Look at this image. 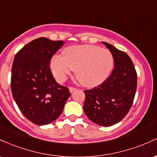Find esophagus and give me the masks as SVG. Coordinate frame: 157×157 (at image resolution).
Returning <instances> with one entry per match:
<instances>
[{"label":"esophagus","mask_w":157,"mask_h":157,"mask_svg":"<svg viewBox=\"0 0 157 157\" xmlns=\"http://www.w3.org/2000/svg\"><path fill=\"white\" fill-rule=\"evenodd\" d=\"M76 90H77L76 88H74V87H70V88H69V91H70V92H71V93H73L74 91H76Z\"/></svg>","instance_id":"34e87169"}]
</instances>
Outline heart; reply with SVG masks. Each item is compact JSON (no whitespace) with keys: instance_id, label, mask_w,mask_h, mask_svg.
<instances>
[{"instance_id":"obj_1","label":"heart","mask_w":157,"mask_h":157,"mask_svg":"<svg viewBox=\"0 0 157 157\" xmlns=\"http://www.w3.org/2000/svg\"><path fill=\"white\" fill-rule=\"evenodd\" d=\"M63 57L54 55L50 68L56 80L63 82L71 70L80 82L94 87L103 82L112 71L113 55L109 49L94 45H76L64 48Z\"/></svg>"}]
</instances>
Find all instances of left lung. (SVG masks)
<instances>
[{
	"label": "left lung",
	"mask_w": 157,
	"mask_h": 157,
	"mask_svg": "<svg viewBox=\"0 0 157 157\" xmlns=\"http://www.w3.org/2000/svg\"><path fill=\"white\" fill-rule=\"evenodd\" d=\"M114 60L112 73L103 82L84 91V112L91 121L101 126H111L126 116L135 97L137 75L134 63L125 52L102 42Z\"/></svg>",
	"instance_id": "left-lung-1"
}]
</instances>
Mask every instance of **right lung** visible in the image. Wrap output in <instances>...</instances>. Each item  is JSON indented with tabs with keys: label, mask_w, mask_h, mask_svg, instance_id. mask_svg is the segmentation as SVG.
I'll list each match as a JSON object with an SVG mask.
<instances>
[{
	"label": "right lung",
	"mask_w": 157,
	"mask_h": 157,
	"mask_svg": "<svg viewBox=\"0 0 157 157\" xmlns=\"http://www.w3.org/2000/svg\"><path fill=\"white\" fill-rule=\"evenodd\" d=\"M63 40L39 37L25 45L14 58L11 89L19 109L38 125L57 120L71 94L54 79L49 63Z\"/></svg>",
	"instance_id": "obj_1"
}]
</instances>
